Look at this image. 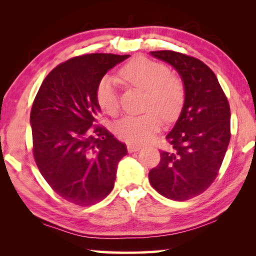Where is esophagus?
Listing matches in <instances>:
<instances>
[{
	"mask_svg": "<svg viewBox=\"0 0 256 256\" xmlns=\"http://www.w3.org/2000/svg\"><path fill=\"white\" fill-rule=\"evenodd\" d=\"M140 149H141V146H138V144H128V146H127V150H128V152H138Z\"/></svg>",
	"mask_w": 256,
	"mask_h": 256,
	"instance_id": "34e87169",
	"label": "esophagus"
}]
</instances>
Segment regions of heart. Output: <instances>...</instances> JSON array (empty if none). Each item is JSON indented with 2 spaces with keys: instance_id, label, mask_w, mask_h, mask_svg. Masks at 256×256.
I'll list each match as a JSON object with an SVG mask.
<instances>
[{
  "instance_id": "obj_1",
  "label": "heart",
  "mask_w": 256,
  "mask_h": 256,
  "mask_svg": "<svg viewBox=\"0 0 256 256\" xmlns=\"http://www.w3.org/2000/svg\"><path fill=\"white\" fill-rule=\"evenodd\" d=\"M126 84L146 92L144 110L141 115H130L116 122L115 135L128 143L148 142L158 130L164 120L171 121L178 116L184 104L183 82L169 72L162 62L146 57H136L122 66L118 71ZM96 102L108 115L115 116L118 112L116 82L106 76L96 87Z\"/></svg>"
}]
</instances>
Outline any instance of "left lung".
Instances as JSON below:
<instances>
[{
    "mask_svg": "<svg viewBox=\"0 0 256 256\" xmlns=\"http://www.w3.org/2000/svg\"><path fill=\"white\" fill-rule=\"evenodd\" d=\"M150 54L178 72L185 99L166 135L172 148L160 152L149 180L166 198L188 200L202 194L218 174L230 138V104L216 74L202 60L168 50Z\"/></svg>",
    "mask_w": 256,
    "mask_h": 256,
    "instance_id": "obj_1",
    "label": "left lung"
}]
</instances>
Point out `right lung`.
I'll list each match as a JSON object with an SVG mask.
<instances>
[{
	"label": "right lung",
	"mask_w": 256,
	"mask_h": 256,
	"mask_svg": "<svg viewBox=\"0 0 256 256\" xmlns=\"http://www.w3.org/2000/svg\"><path fill=\"white\" fill-rule=\"evenodd\" d=\"M129 54H92L68 59L46 76L30 114L34 157L62 198L90 206L110 194L127 148L96 126V87Z\"/></svg>",
	"instance_id": "obj_1"
}]
</instances>
